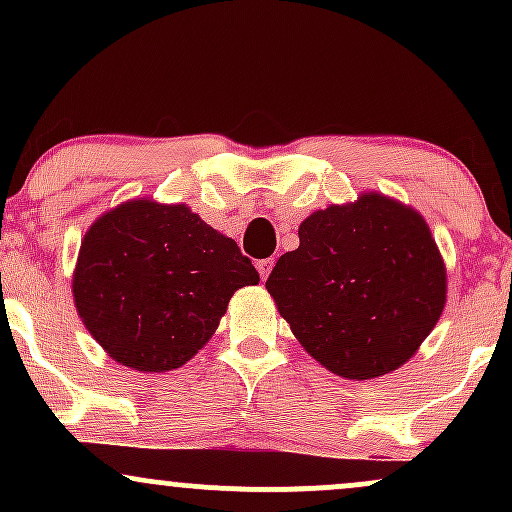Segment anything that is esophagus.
Returning <instances> with one entry per match:
<instances>
[{
    "instance_id": "1",
    "label": "esophagus",
    "mask_w": 512,
    "mask_h": 512,
    "mask_svg": "<svg viewBox=\"0 0 512 512\" xmlns=\"http://www.w3.org/2000/svg\"><path fill=\"white\" fill-rule=\"evenodd\" d=\"M272 267H274V257H267V260L257 262V272H260L262 281H267V276H269V272H272Z\"/></svg>"
}]
</instances>
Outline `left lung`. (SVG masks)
<instances>
[{"label":"left lung","mask_w":512,"mask_h":512,"mask_svg":"<svg viewBox=\"0 0 512 512\" xmlns=\"http://www.w3.org/2000/svg\"><path fill=\"white\" fill-rule=\"evenodd\" d=\"M298 238L301 245L276 262L267 291L303 349L349 380L407 363L436 327L448 293L424 216L363 192L310 214Z\"/></svg>","instance_id":"1"}]
</instances>
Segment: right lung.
Wrapping results in <instances>:
<instances>
[{
    "label": "right lung",
    "mask_w": 512,
    "mask_h": 512,
    "mask_svg": "<svg viewBox=\"0 0 512 512\" xmlns=\"http://www.w3.org/2000/svg\"><path fill=\"white\" fill-rule=\"evenodd\" d=\"M260 274L185 204L132 199L105 211L81 240L74 305L117 363L166 373L209 342L228 301Z\"/></svg>",
    "instance_id": "1"
}]
</instances>
